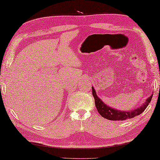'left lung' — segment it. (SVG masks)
Wrapping results in <instances>:
<instances>
[{
  "label": "left lung",
  "instance_id": "1",
  "mask_svg": "<svg viewBox=\"0 0 160 160\" xmlns=\"http://www.w3.org/2000/svg\"><path fill=\"white\" fill-rule=\"evenodd\" d=\"M92 94L94 97V100H95L96 107L99 114L102 117L110 120H125L126 119L132 118L135 116H138L145 111L149 103H150L152 98V94L150 97L147 99L145 103L141 105L139 108L132 110L131 111H122L112 108L105 104L103 101H101V98H98V96L96 95V91L93 87H92Z\"/></svg>",
  "mask_w": 160,
  "mask_h": 160
}]
</instances>
